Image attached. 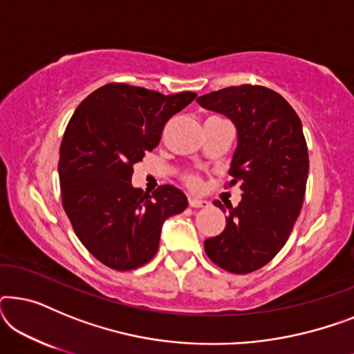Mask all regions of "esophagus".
Masks as SVG:
<instances>
[{"label":"esophagus","instance_id":"esophagus-1","mask_svg":"<svg viewBox=\"0 0 354 354\" xmlns=\"http://www.w3.org/2000/svg\"><path fill=\"white\" fill-rule=\"evenodd\" d=\"M188 205L192 207H207L209 206V203L205 200H198V198H188Z\"/></svg>","mask_w":354,"mask_h":354}]
</instances>
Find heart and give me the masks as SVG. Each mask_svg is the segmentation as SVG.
Wrapping results in <instances>:
<instances>
[{"label": "heart", "mask_w": 354, "mask_h": 354, "mask_svg": "<svg viewBox=\"0 0 354 354\" xmlns=\"http://www.w3.org/2000/svg\"><path fill=\"white\" fill-rule=\"evenodd\" d=\"M183 182H185V185L190 188V190H200L201 188V177L195 172H187L185 176H183Z\"/></svg>", "instance_id": "1"}]
</instances>
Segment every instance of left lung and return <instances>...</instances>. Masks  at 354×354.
Returning <instances> with one entry per match:
<instances>
[{"instance_id": "left-lung-1", "label": "left lung", "mask_w": 354, "mask_h": 354, "mask_svg": "<svg viewBox=\"0 0 354 354\" xmlns=\"http://www.w3.org/2000/svg\"><path fill=\"white\" fill-rule=\"evenodd\" d=\"M196 101L232 119L239 132L229 174L232 185L240 183L241 201L225 205V229L205 241V251L232 274L254 272L283 248L301 211L309 171L301 120L263 85L229 86ZM214 205L224 209L221 201Z\"/></svg>"}]
</instances>
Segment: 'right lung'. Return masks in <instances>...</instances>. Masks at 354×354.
I'll use <instances>...</instances> for the list:
<instances>
[{"label":"right lung","mask_w":354,"mask_h":354,"mask_svg":"<svg viewBox=\"0 0 354 354\" xmlns=\"http://www.w3.org/2000/svg\"><path fill=\"white\" fill-rule=\"evenodd\" d=\"M196 98L108 84L79 104L59 148L61 200L82 245L114 270H132L156 254L162 222L187 196L172 185L151 195L132 187L133 166L153 151L169 119Z\"/></svg>","instance_id":"right-lung-1"}]
</instances>
